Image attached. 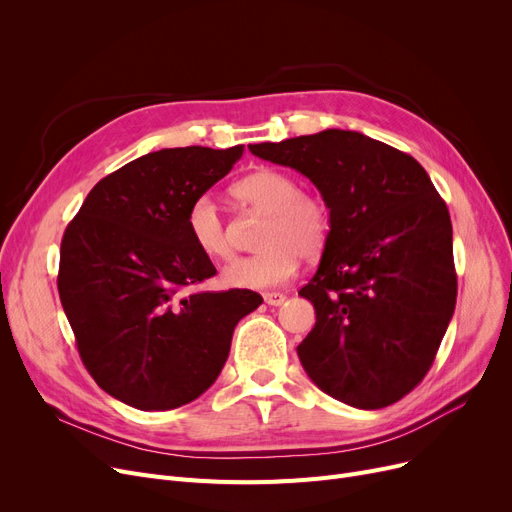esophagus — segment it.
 Returning <instances> with one entry per match:
<instances>
[{"mask_svg": "<svg viewBox=\"0 0 512 512\" xmlns=\"http://www.w3.org/2000/svg\"><path fill=\"white\" fill-rule=\"evenodd\" d=\"M263 299H265V303H267V305L280 307V305H284V303H286V294H282V292H265V294H263Z\"/></svg>", "mask_w": 512, "mask_h": 512, "instance_id": "obj_1", "label": "esophagus"}]
</instances>
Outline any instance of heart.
I'll use <instances>...</instances> for the list:
<instances>
[{
  "label": "heart",
  "instance_id": "b5f03b06",
  "mask_svg": "<svg viewBox=\"0 0 512 512\" xmlns=\"http://www.w3.org/2000/svg\"><path fill=\"white\" fill-rule=\"evenodd\" d=\"M232 195L267 215L259 234L261 249L236 257L222 267L220 282L228 288L261 290L286 282L297 272L301 257L313 259L326 249L332 213L319 195L301 191L299 180L276 168H261L232 184ZM186 230L193 245L209 259H228L232 242L226 222L211 197H197L186 211Z\"/></svg>",
  "mask_w": 512,
  "mask_h": 512
}]
</instances>
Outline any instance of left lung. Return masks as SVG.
<instances>
[{"mask_svg":"<svg viewBox=\"0 0 512 512\" xmlns=\"http://www.w3.org/2000/svg\"><path fill=\"white\" fill-rule=\"evenodd\" d=\"M249 149L307 176L332 213L317 274L299 290L317 315L297 346L307 375L351 407L394 405L432 367L456 305L444 199L415 157L355 130Z\"/></svg>","mask_w":512,"mask_h":512,"instance_id":"left-lung-1","label":"left lung"}]
</instances>
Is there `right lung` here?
<instances>
[{
	"label": "right lung",
	"mask_w": 512,
	"mask_h": 512,
	"mask_svg": "<svg viewBox=\"0 0 512 512\" xmlns=\"http://www.w3.org/2000/svg\"><path fill=\"white\" fill-rule=\"evenodd\" d=\"M176 147L99 180L68 224L58 290L78 355L101 390L141 411L199 398L218 378L253 290L203 292L215 267L186 230V211L242 155Z\"/></svg>",
	"instance_id": "add662e5"
}]
</instances>
